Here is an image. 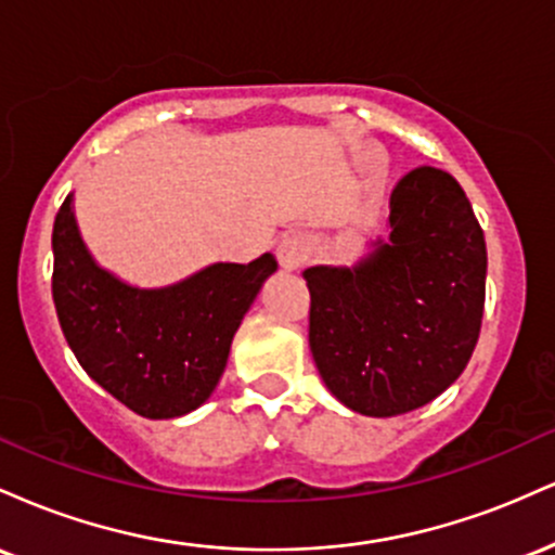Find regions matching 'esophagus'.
Listing matches in <instances>:
<instances>
[{
	"instance_id": "34e87169",
	"label": "esophagus",
	"mask_w": 555,
	"mask_h": 555,
	"mask_svg": "<svg viewBox=\"0 0 555 555\" xmlns=\"http://www.w3.org/2000/svg\"><path fill=\"white\" fill-rule=\"evenodd\" d=\"M276 258H279V266H282L284 271H297L299 266L305 263V258H308V250H305L302 237H297V234L284 237L276 247Z\"/></svg>"
}]
</instances>
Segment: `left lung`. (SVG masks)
Here are the masks:
<instances>
[{
	"mask_svg": "<svg viewBox=\"0 0 555 555\" xmlns=\"http://www.w3.org/2000/svg\"><path fill=\"white\" fill-rule=\"evenodd\" d=\"M388 221V240L354 269L305 271L318 373L367 417L404 415L454 384L486 308V237L449 171H406Z\"/></svg>",
	"mask_w": 555,
	"mask_h": 555,
	"instance_id": "1",
	"label": "left lung"
}]
</instances>
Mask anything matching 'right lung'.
Instances as JSON below:
<instances>
[{
    "label": "right lung",
    "instance_id": "1",
    "mask_svg": "<svg viewBox=\"0 0 555 555\" xmlns=\"http://www.w3.org/2000/svg\"><path fill=\"white\" fill-rule=\"evenodd\" d=\"M52 250V297L69 349L95 384L149 420L188 415L211 397L242 315L276 271L266 253L247 266L214 263L164 289H135L93 263L69 195Z\"/></svg>",
    "mask_w": 555,
    "mask_h": 555
}]
</instances>
